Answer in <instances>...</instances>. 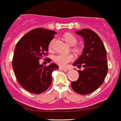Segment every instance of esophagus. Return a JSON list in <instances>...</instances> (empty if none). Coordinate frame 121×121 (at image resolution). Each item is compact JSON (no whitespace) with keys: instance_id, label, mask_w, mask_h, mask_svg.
<instances>
[{"instance_id":"obj_1","label":"esophagus","mask_w":121,"mask_h":121,"mask_svg":"<svg viewBox=\"0 0 121 121\" xmlns=\"http://www.w3.org/2000/svg\"><path fill=\"white\" fill-rule=\"evenodd\" d=\"M59 69L62 70H65V71H67V70H69L67 68H64V67H59Z\"/></svg>"}]
</instances>
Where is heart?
<instances>
[{
	"label": "heart",
	"instance_id": "b5f03b06",
	"mask_svg": "<svg viewBox=\"0 0 121 121\" xmlns=\"http://www.w3.org/2000/svg\"><path fill=\"white\" fill-rule=\"evenodd\" d=\"M64 39L65 41L70 46H73L77 43V39L76 37L70 33H66L64 35ZM54 44V40H52L49 45V49L52 48ZM76 52H79V49L75 48L73 49ZM73 59V56L72 54H58L54 56L53 57V60L57 64L59 65L60 66L65 67L66 66L67 64L72 61Z\"/></svg>",
	"mask_w": 121,
	"mask_h": 121
}]
</instances>
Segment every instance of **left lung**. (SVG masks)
I'll use <instances>...</instances> for the list:
<instances>
[{"instance_id":"1","label":"left lung","mask_w":121,"mask_h":121,"mask_svg":"<svg viewBox=\"0 0 121 121\" xmlns=\"http://www.w3.org/2000/svg\"><path fill=\"white\" fill-rule=\"evenodd\" d=\"M84 39L82 54L73 66L84 68L78 70L79 77L71 83L72 89L78 94L87 95L98 89L104 82L108 73L107 54L99 36L90 29L75 31Z\"/></svg>"}]
</instances>
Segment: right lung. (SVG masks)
I'll return each instance as SVG.
<instances>
[{"mask_svg":"<svg viewBox=\"0 0 121 121\" xmlns=\"http://www.w3.org/2000/svg\"><path fill=\"white\" fill-rule=\"evenodd\" d=\"M56 34L54 31L38 28L28 32L16 45L13 69L19 83L29 92L40 94L45 91L51 84L52 73L59 69L54 63L44 66L39 60L48 54L49 44Z\"/></svg>","mask_w":121,"mask_h":121,"instance_id":"add662e5","label":"right lung"}]
</instances>
